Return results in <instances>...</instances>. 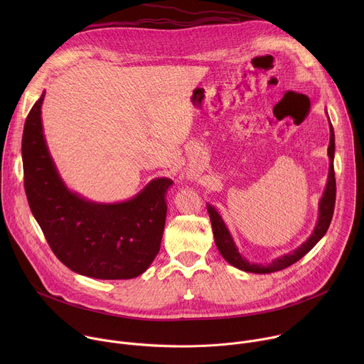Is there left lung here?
<instances>
[{
	"label": "left lung",
	"instance_id": "left-lung-1",
	"mask_svg": "<svg viewBox=\"0 0 364 364\" xmlns=\"http://www.w3.org/2000/svg\"><path fill=\"white\" fill-rule=\"evenodd\" d=\"M327 112V111H326ZM328 117V112H327ZM328 125H330V145L327 149L328 159H330V167H328V177H327V184L326 188L323 191V196L318 201V218H317V223L316 228L311 233L305 242H302L298 247H295L294 250L284 253L278 257H274L271 262L267 264H259V262H250L247 259L239 252L225 220L222 219L219 210L216 209L215 205L207 203V212H209L210 216V222H212V229H213V236H215V242L216 246L220 252V255L225 257V261L229 262L232 267L245 271V272H250V274H271V272H277L281 269H285L288 267H291L292 264H295L296 261L302 256H305L311 249H313L326 235L331 219H333V213H334V204H336V177H334V151H336V144H334V129L333 125L330 122L328 118Z\"/></svg>",
	"mask_w": 364,
	"mask_h": 364
}]
</instances>
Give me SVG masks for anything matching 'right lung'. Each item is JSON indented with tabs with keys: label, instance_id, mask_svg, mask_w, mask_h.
<instances>
[{
	"label": "right lung",
	"instance_id": "obj_1",
	"mask_svg": "<svg viewBox=\"0 0 364 364\" xmlns=\"http://www.w3.org/2000/svg\"><path fill=\"white\" fill-rule=\"evenodd\" d=\"M34 103L24 124L21 154L31 213L51 250L70 271L96 279H131L159 255L166 226L170 178L151 180L134 197L99 203L63 181L44 136L41 107Z\"/></svg>",
	"mask_w": 364,
	"mask_h": 364
}]
</instances>
